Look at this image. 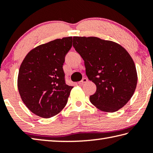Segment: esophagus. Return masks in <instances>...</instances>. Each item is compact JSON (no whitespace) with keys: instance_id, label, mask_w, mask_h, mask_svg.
I'll return each mask as SVG.
<instances>
[{"instance_id":"34e87169","label":"esophagus","mask_w":153,"mask_h":153,"mask_svg":"<svg viewBox=\"0 0 153 153\" xmlns=\"http://www.w3.org/2000/svg\"><path fill=\"white\" fill-rule=\"evenodd\" d=\"M88 81V78H86V77H84V78H83L81 81H79V82H78V84H79V85H82V84H84V83H86Z\"/></svg>"}]
</instances>
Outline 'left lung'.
Segmentation results:
<instances>
[{
	"label": "left lung",
	"instance_id": "8db88e82",
	"mask_svg": "<svg viewBox=\"0 0 153 153\" xmlns=\"http://www.w3.org/2000/svg\"><path fill=\"white\" fill-rule=\"evenodd\" d=\"M73 40L75 50L84 61L88 78L97 86L90 102L105 112L120 109L133 96L138 81L128 52L117 43L97 37L74 36Z\"/></svg>",
	"mask_w": 153,
	"mask_h": 153
}]
</instances>
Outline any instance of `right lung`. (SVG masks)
<instances>
[{"mask_svg": "<svg viewBox=\"0 0 153 153\" xmlns=\"http://www.w3.org/2000/svg\"><path fill=\"white\" fill-rule=\"evenodd\" d=\"M71 46V36L51 41L31 50L21 64L17 78L20 97L39 117H53L67 104L73 86L65 84L63 65Z\"/></svg>", "mask_w": 153, "mask_h": 153, "instance_id": "obj_1", "label": "right lung"}]
</instances>
